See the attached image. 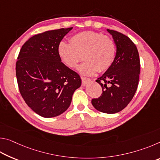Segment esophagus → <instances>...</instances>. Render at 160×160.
<instances>
[{
    "mask_svg": "<svg viewBox=\"0 0 160 160\" xmlns=\"http://www.w3.org/2000/svg\"><path fill=\"white\" fill-rule=\"evenodd\" d=\"M81 79H82V85L83 86H85L86 84H88L90 81V78H85V77H82V78H81Z\"/></svg>",
    "mask_w": 160,
    "mask_h": 160,
    "instance_id": "esophagus-1",
    "label": "esophagus"
}]
</instances>
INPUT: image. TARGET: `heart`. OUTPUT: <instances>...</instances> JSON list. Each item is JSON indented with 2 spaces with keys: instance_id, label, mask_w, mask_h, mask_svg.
<instances>
[{
  "instance_id": "b5f03b06",
  "label": "heart",
  "mask_w": 160,
  "mask_h": 160,
  "mask_svg": "<svg viewBox=\"0 0 160 160\" xmlns=\"http://www.w3.org/2000/svg\"><path fill=\"white\" fill-rule=\"evenodd\" d=\"M57 53L63 63L70 68H75L82 60L86 61L79 68L84 75H92L97 71H106L114 61L116 47L113 40L107 35L93 31L76 34L70 39V44L61 42Z\"/></svg>"
}]
</instances>
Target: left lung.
<instances>
[{"mask_svg":"<svg viewBox=\"0 0 160 160\" xmlns=\"http://www.w3.org/2000/svg\"><path fill=\"white\" fill-rule=\"evenodd\" d=\"M116 46L113 63L96 80L102 88L101 96L92 99L97 110L115 113L123 110L135 95L138 85L140 58L136 46L130 38L117 31L107 29Z\"/></svg>","mask_w":160,"mask_h":160,"instance_id":"left-lung-1","label":"left lung"}]
</instances>
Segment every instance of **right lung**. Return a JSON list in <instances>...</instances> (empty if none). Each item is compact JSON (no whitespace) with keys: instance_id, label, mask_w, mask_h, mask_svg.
<instances>
[{"instance_id":"obj_1","label":"right lung","mask_w":160,"mask_h":160,"mask_svg":"<svg viewBox=\"0 0 160 160\" xmlns=\"http://www.w3.org/2000/svg\"><path fill=\"white\" fill-rule=\"evenodd\" d=\"M72 28L40 33L22 45L16 62L20 92L30 109L45 118L55 117L68 109L80 75L63 63L57 48Z\"/></svg>"}]
</instances>
